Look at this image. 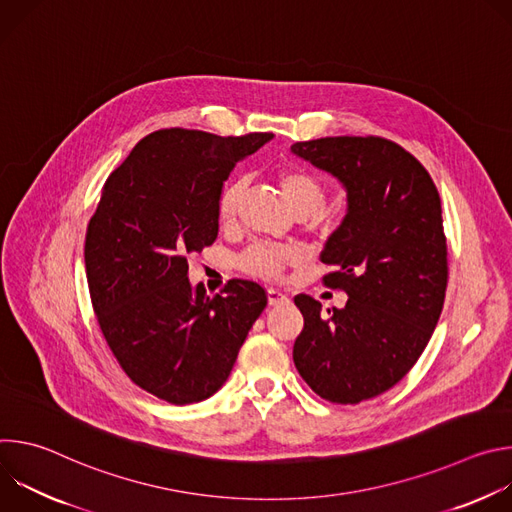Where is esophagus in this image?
<instances>
[{"label":"esophagus","instance_id":"esophagus-1","mask_svg":"<svg viewBox=\"0 0 512 512\" xmlns=\"http://www.w3.org/2000/svg\"><path fill=\"white\" fill-rule=\"evenodd\" d=\"M267 302H269V306H279V304H283V302H287V296L285 294H281L279 289H267Z\"/></svg>","mask_w":512,"mask_h":512}]
</instances>
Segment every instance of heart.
Here are the masks:
<instances>
[{
    "label": "heart",
    "mask_w": 512,
    "mask_h": 512,
    "mask_svg": "<svg viewBox=\"0 0 512 512\" xmlns=\"http://www.w3.org/2000/svg\"><path fill=\"white\" fill-rule=\"evenodd\" d=\"M279 188L296 214H316L324 200H326V188L322 180L312 174L306 168L300 166H285L277 174ZM245 184L243 180L235 178L225 184L216 202V214L221 223H233L239 202L243 196ZM296 251L289 247H277V245H251L243 257H241V269L255 277H275L283 271L285 265L296 261Z\"/></svg>",
    "instance_id": "heart-1"
}]
</instances>
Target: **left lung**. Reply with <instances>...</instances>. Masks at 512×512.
<instances>
[{
	"label": "left lung",
	"mask_w": 512,
	"mask_h": 512,
	"mask_svg": "<svg viewBox=\"0 0 512 512\" xmlns=\"http://www.w3.org/2000/svg\"><path fill=\"white\" fill-rule=\"evenodd\" d=\"M291 154L334 176L346 214L330 235L324 277L346 291L342 310L322 312L296 296L304 330L294 362L326 401L352 405L397 385L425 350L440 320L448 285L442 200L427 170L383 137H320Z\"/></svg>",
	"instance_id": "obj_1"
}]
</instances>
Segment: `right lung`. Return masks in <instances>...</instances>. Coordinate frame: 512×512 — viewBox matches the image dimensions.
Segmentation results:
<instances>
[{"label": "right lung", "mask_w": 512, "mask_h": 512, "mask_svg": "<svg viewBox=\"0 0 512 512\" xmlns=\"http://www.w3.org/2000/svg\"><path fill=\"white\" fill-rule=\"evenodd\" d=\"M271 139L154 131L107 178L89 223L85 267L101 332L125 375L172 405L225 385L267 306L265 289L247 279L208 296L188 281L186 257L214 243L225 180Z\"/></svg>", "instance_id": "obj_1"}]
</instances>
